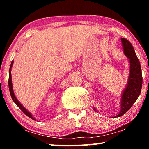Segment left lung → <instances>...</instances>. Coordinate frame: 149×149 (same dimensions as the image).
Instances as JSON below:
<instances>
[{"instance_id":"left-lung-1","label":"left lung","mask_w":149,"mask_h":149,"mask_svg":"<svg viewBox=\"0 0 149 149\" xmlns=\"http://www.w3.org/2000/svg\"><path fill=\"white\" fill-rule=\"evenodd\" d=\"M121 41L123 53L129 59L130 73L127 84L121 93L120 110L118 114L112 118L122 116L130 109L140 95L143 84L141 64L134 49L127 39L121 38ZM93 109L96 112H98L95 107L93 108Z\"/></svg>"}]
</instances>
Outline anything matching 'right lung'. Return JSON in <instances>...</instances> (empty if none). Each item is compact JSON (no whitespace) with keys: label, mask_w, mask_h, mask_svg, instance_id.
<instances>
[{"label":"right lung","mask_w":149,"mask_h":149,"mask_svg":"<svg viewBox=\"0 0 149 149\" xmlns=\"http://www.w3.org/2000/svg\"><path fill=\"white\" fill-rule=\"evenodd\" d=\"M13 64H14V61L12 60L11 62V64H10V70H9V78H8V87H9L10 93L12 99V100H13V101L15 102V104H16L17 107L20 108V110H21L25 114L27 115L29 118H31L32 120L36 121V119H35V118L33 116L31 113L29 112V111L27 110L26 108H25L24 106L19 102V100L17 99V98L16 97V96H15V95H14V90H13V86H12V74H11V70H12V65H13Z\"/></svg>","instance_id":"add662e5"}]
</instances>
